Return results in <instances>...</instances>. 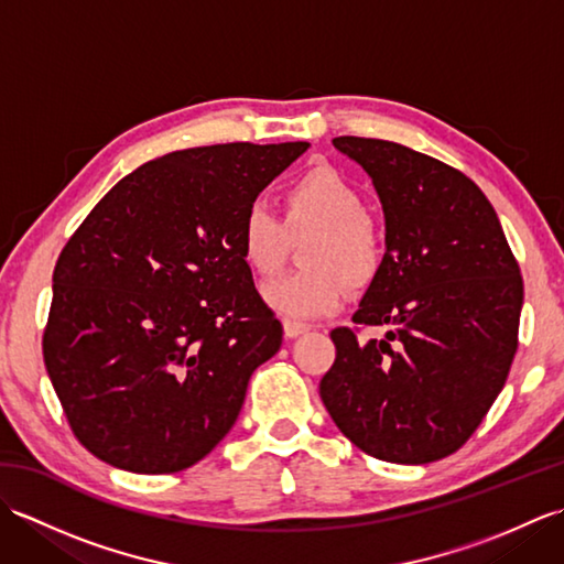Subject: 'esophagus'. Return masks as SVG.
I'll return each mask as SVG.
<instances>
[{
	"label": "esophagus",
	"instance_id": "obj_1",
	"mask_svg": "<svg viewBox=\"0 0 564 564\" xmlns=\"http://www.w3.org/2000/svg\"><path fill=\"white\" fill-rule=\"evenodd\" d=\"M283 332L289 339H295V337H301V334L310 332V325H305V322H295V319H283Z\"/></svg>",
	"mask_w": 564,
	"mask_h": 564
}]
</instances>
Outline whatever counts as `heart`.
Returning <instances> with one entry per match:
<instances>
[{
    "label": "heart",
    "mask_w": 564,
    "mask_h": 564,
    "mask_svg": "<svg viewBox=\"0 0 564 564\" xmlns=\"http://www.w3.org/2000/svg\"><path fill=\"white\" fill-rule=\"evenodd\" d=\"M307 232H313L303 245L307 269L263 285V301L293 319L337 313L346 281L366 285L382 263V237L361 191L332 166L307 170L283 188V220L263 203H249L239 220V257L251 273L271 275L281 267L289 237Z\"/></svg>",
    "instance_id": "heart-1"
}]
</instances>
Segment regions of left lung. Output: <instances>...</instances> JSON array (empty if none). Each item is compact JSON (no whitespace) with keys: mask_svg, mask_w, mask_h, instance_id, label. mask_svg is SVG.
<instances>
[{"mask_svg":"<svg viewBox=\"0 0 564 564\" xmlns=\"http://www.w3.org/2000/svg\"><path fill=\"white\" fill-rule=\"evenodd\" d=\"M334 148L373 178L388 251L319 398L354 446L424 465L475 434L519 349L523 279L492 203L455 166L398 142L341 135ZM382 326V340H358Z\"/></svg>","mask_w":564,"mask_h":564,"instance_id":"8db88e82","label":"left lung"}]
</instances>
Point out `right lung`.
I'll use <instances>...</instances> for the list:
<instances>
[{"instance_id": "obj_1", "label": "right lung", "mask_w": 564, "mask_h": 564, "mask_svg": "<svg viewBox=\"0 0 564 564\" xmlns=\"http://www.w3.org/2000/svg\"><path fill=\"white\" fill-rule=\"evenodd\" d=\"M307 142L170 152L123 176L53 271L43 361L72 434L140 475L218 446L283 327L239 257L242 213Z\"/></svg>"}]
</instances>
